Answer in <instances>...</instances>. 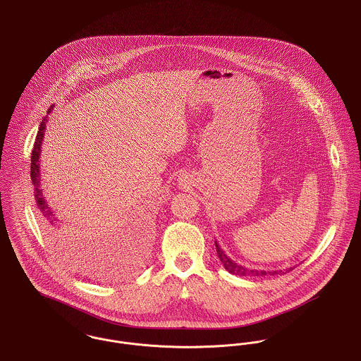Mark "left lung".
Listing matches in <instances>:
<instances>
[{"mask_svg": "<svg viewBox=\"0 0 361 361\" xmlns=\"http://www.w3.org/2000/svg\"><path fill=\"white\" fill-rule=\"evenodd\" d=\"M215 247H216V252H218V257L221 259L222 264L225 266V269L231 273V274H235V276H273V274H284L290 270H293L294 267H290V269H286L284 270H258V269H251V267H245L243 264H238V263L234 262L230 257L226 255V252L221 248V245L218 244V241L215 240Z\"/></svg>", "mask_w": 361, "mask_h": 361, "instance_id": "8db88e82", "label": "left lung"}]
</instances>
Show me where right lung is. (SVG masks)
Segmentation results:
<instances>
[{"instance_id": "add662e5", "label": "right lung", "mask_w": 361, "mask_h": 361, "mask_svg": "<svg viewBox=\"0 0 361 361\" xmlns=\"http://www.w3.org/2000/svg\"><path fill=\"white\" fill-rule=\"evenodd\" d=\"M54 110V104L48 109L47 114H49ZM47 121L48 116L44 117L38 127V133L35 136L34 142L33 152H32V166H30V176L34 185V198H35V205L38 209V216L41 226L45 231V235L49 241V244L54 247V250L67 259L70 264H77L78 261H81V254L82 252V244L78 240V234L74 233L70 228H67L63 221L58 219L55 215V211L48 205L45 197L42 195V189H39L41 183V173H39V156H41V146L44 140V133L47 128ZM146 241V240H145ZM143 244V241H142Z\"/></svg>"}]
</instances>
